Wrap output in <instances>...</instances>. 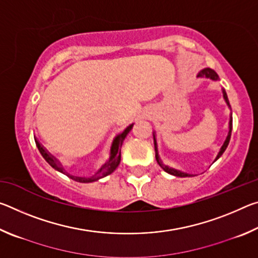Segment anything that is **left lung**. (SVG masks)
Segmentation results:
<instances>
[{
	"label": "left lung",
	"mask_w": 258,
	"mask_h": 258,
	"mask_svg": "<svg viewBox=\"0 0 258 258\" xmlns=\"http://www.w3.org/2000/svg\"><path fill=\"white\" fill-rule=\"evenodd\" d=\"M197 77H206V78H209V80H213V81H218V75L215 73V71H213V69L211 68H205L203 69V71H200L198 73ZM222 92H223V98L225 100L226 104H228L229 108H231L230 106V102H229V99H228V95H226V92L224 89H222ZM231 132H232V113L230 115V121H229V132H228V135H226V139L223 145H222L220 151H218V154L216 156L215 160H217L220 157L223 155V152L225 151L226 147H228L229 142H230V138H231ZM154 145H155V151H156V159H157V163L159 164V166L161 168L164 169L165 172H167L168 174H172V175L174 176H178V177H185V176H190V174H187L185 172H182L180 171V169H176L174 167H171V166L168 165H165L163 161H161L160 157H159V154H158V146H157V140H156V133L154 132ZM214 160V161H215Z\"/></svg>",
	"instance_id": "8db88e82"
}]
</instances>
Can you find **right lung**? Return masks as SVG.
<instances>
[{
	"label": "right lung",
	"mask_w": 258,
	"mask_h": 258,
	"mask_svg": "<svg viewBox=\"0 0 258 258\" xmlns=\"http://www.w3.org/2000/svg\"><path fill=\"white\" fill-rule=\"evenodd\" d=\"M133 127V124L128 125L127 127H126L123 132L117 134L115 139L112 140V143H111V147H110V154H109V158L108 160L104 163L101 167H100L97 172L92 175H89V176H75V175H71V174H68L66 171H64L62 165L60 164V161L55 158L54 156H52L49 151H47L44 147H43L40 141L35 138V143H36V147L37 149L40 150L41 155L43 156V158H44L47 164H49L51 167H53L55 171H58L62 174H66L68 177H71L72 180H75L76 182H81V183H90V182H94V181H98L100 178H102L104 176L109 175V174H111L115 169L118 167V165L120 163V148L121 145H123V141L126 138V135L130 133V131L132 130Z\"/></svg>",
	"instance_id": "1"
}]
</instances>
